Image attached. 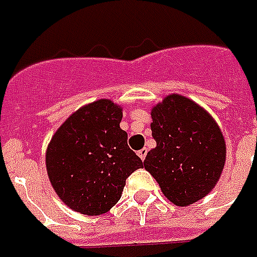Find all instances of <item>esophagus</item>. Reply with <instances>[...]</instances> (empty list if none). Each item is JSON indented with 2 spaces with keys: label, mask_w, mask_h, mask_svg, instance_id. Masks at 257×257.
<instances>
[{
  "label": "esophagus",
  "mask_w": 257,
  "mask_h": 257,
  "mask_svg": "<svg viewBox=\"0 0 257 257\" xmlns=\"http://www.w3.org/2000/svg\"><path fill=\"white\" fill-rule=\"evenodd\" d=\"M138 156H139L140 160L143 161V160L146 158V156H147V150H146V149H142V150L138 151Z\"/></svg>",
  "instance_id": "esophagus-1"
}]
</instances>
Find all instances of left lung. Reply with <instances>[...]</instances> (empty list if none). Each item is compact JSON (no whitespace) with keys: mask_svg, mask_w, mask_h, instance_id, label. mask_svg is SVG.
<instances>
[{"mask_svg":"<svg viewBox=\"0 0 257 257\" xmlns=\"http://www.w3.org/2000/svg\"><path fill=\"white\" fill-rule=\"evenodd\" d=\"M156 149L147 153L146 171L171 202L187 206L220 179L226 162V142L209 112L182 95L167 96L151 110Z\"/></svg>","mask_w":257,"mask_h":257,"instance_id":"obj_1","label":"left lung"}]
</instances>
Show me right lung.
Wrapping results in <instances>:
<instances>
[{
  "instance_id": "1",
  "label": "right lung",
  "mask_w": 257,
  "mask_h": 257,
  "mask_svg": "<svg viewBox=\"0 0 257 257\" xmlns=\"http://www.w3.org/2000/svg\"><path fill=\"white\" fill-rule=\"evenodd\" d=\"M122 108L100 99L73 112L47 149V172L59 198L75 212L97 216L117 204L125 180L143 162L119 128Z\"/></svg>"
}]
</instances>
